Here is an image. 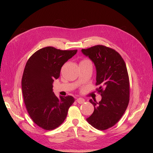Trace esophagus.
Masks as SVG:
<instances>
[{
  "mask_svg": "<svg viewBox=\"0 0 153 153\" xmlns=\"http://www.w3.org/2000/svg\"><path fill=\"white\" fill-rule=\"evenodd\" d=\"M76 101H77L78 103L82 104V103H84L85 102V100L83 99V98H79L76 99Z\"/></svg>",
  "mask_w": 153,
  "mask_h": 153,
  "instance_id": "esophagus-1",
  "label": "esophagus"
}]
</instances>
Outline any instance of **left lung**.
<instances>
[{"label": "left lung", "mask_w": 153, "mask_h": 153, "mask_svg": "<svg viewBox=\"0 0 153 153\" xmlns=\"http://www.w3.org/2000/svg\"><path fill=\"white\" fill-rule=\"evenodd\" d=\"M82 52L94 64L97 91L101 96L98 103L92 99L94 110L86 119L92 126L99 130L112 127L122 117L129 100V82L126 64L116 51L96 45Z\"/></svg>", "instance_id": "8db88e82"}]
</instances>
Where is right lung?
I'll return each mask as SVG.
<instances>
[{
    "label": "right lung",
    "mask_w": 153,
    "mask_h": 153,
    "mask_svg": "<svg viewBox=\"0 0 153 153\" xmlns=\"http://www.w3.org/2000/svg\"><path fill=\"white\" fill-rule=\"evenodd\" d=\"M76 52L48 47L36 52L26 63L22 79L24 103L32 121L46 130L59 127L75 101L71 96L57 97L52 84L64 64Z\"/></svg>",
    "instance_id": "obj_1"
}]
</instances>
